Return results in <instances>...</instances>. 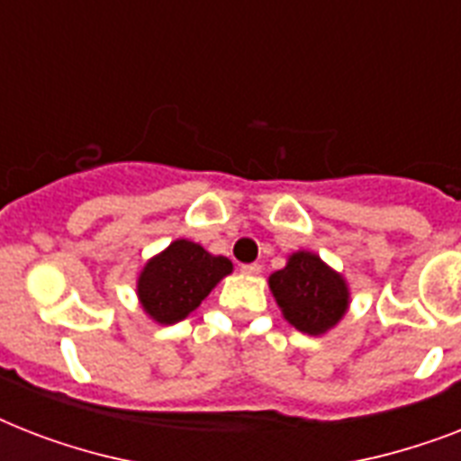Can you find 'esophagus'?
I'll list each match as a JSON object with an SVG mask.
<instances>
[{"instance_id":"esophagus-1","label":"esophagus","mask_w":461,"mask_h":461,"mask_svg":"<svg viewBox=\"0 0 461 461\" xmlns=\"http://www.w3.org/2000/svg\"><path fill=\"white\" fill-rule=\"evenodd\" d=\"M260 270H263L260 263H244V266H241V273L244 275H258Z\"/></svg>"}]
</instances>
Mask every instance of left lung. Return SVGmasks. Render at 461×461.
I'll list each match as a JSON object with an SVG mask.
<instances>
[{
    "instance_id": "left-lung-1",
    "label": "left lung",
    "mask_w": 461,
    "mask_h": 461,
    "mask_svg": "<svg viewBox=\"0 0 461 461\" xmlns=\"http://www.w3.org/2000/svg\"><path fill=\"white\" fill-rule=\"evenodd\" d=\"M270 289L285 318L306 335H321L332 328L349 303L342 275L306 251L294 253L287 267L270 275Z\"/></svg>"
}]
</instances>
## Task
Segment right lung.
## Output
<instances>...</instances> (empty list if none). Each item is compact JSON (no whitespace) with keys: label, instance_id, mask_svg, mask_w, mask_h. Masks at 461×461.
<instances>
[{"label":"right lung","instance_id":"add662e5","mask_svg":"<svg viewBox=\"0 0 461 461\" xmlns=\"http://www.w3.org/2000/svg\"><path fill=\"white\" fill-rule=\"evenodd\" d=\"M230 273L231 263L224 256H210L203 246L179 239L143 267L140 303L155 321L172 325L201 306L210 289Z\"/></svg>","mask_w":461,"mask_h":461}]
</instances>
